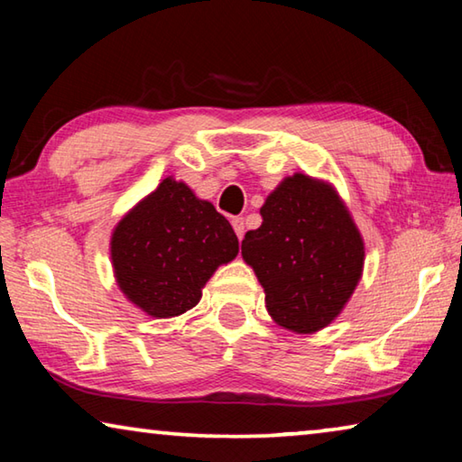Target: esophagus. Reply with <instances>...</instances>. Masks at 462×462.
Segmentation results:
<instances>
[{"label": "esophagus", "mask_w": 462, "mask_h": 462, "mask_svg": "<svg viewBox=\"0 0 462 462\" xmlns=\"http://www.w3.org/2000/svg\"><path fill=\"white\" fill-rule=\"evenodd\" d=\"M232 228H234V232H236L238 238L245 236V232H246L245 217H234V220H232Z\"/></svg>", "instance_id": "esophagus-1"}]
</instances>
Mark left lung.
Masks as SVG:
<instances>
[{"instance_id": "left-lung-1", "label": "left lung", "mask_w": 462, "mask_h": 462, "mask_svg": "<svg viewBox=\"0 0 462 462\" xmlns=\"http://www.w3.org/2000/svg\"><path fill=\"white\" fill-rule=\"evenodd\" d=\"M246 232L242 259L264 289L269 316L311 334L340 316L363 275L365 242L340 195L326 181L285 177Z\"/></svg>"}]
</instances>
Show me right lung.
I'll return each mask as SVG.
<instances>
[{
    "mask_svg": "<svg viewBox=\"0 0 462 462\" xmlns=\"http://www.w3.org/2000/svg\"><path fill=\"white\" fill-rule=\"evenodd\" d=\"M116 283L144 314L175 318L195 308L220 264L236 259L230 222L183 181L162 179L114 228Z\"/></svg>",
    "mask_w": 462,
    "mask_h": 462,
    "instance_id": "obj_1",
    "label": "right lung"
}]
</instances>
